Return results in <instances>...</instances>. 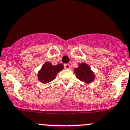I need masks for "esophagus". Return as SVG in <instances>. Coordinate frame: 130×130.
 <instances>
[{"label": "esophagus", "mask_w": 130, "mask_h": 130, "mask_svg": "<svg viewBox=\"0 0 130 130\" xmlns=\"http://www.w3.org/2000/svg\"><path fill=\"white\" fill-rule=\"evenodd\" d=\"M64 68L65 69H70V65L69 64H65V65H64Z\"/></svg>", "instance_id": "34e87169"}]
</instances>
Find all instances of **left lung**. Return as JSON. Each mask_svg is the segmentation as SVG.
Here are the masks:
<instances>
[{
  "instance_id": "obj_1",
  "label": "left lung",
  "mask_w": 130,
  "mask_h": 130,
  "mask_svg": "<svg viewBox=\"0 0 130 130\" xmlns=\"http://www.w3.org/2000/svg\"><path fill=\"white\" fill-rule=\"evenodd\" d=\"M74 74L76 77L81 81L85 83H91L94 79V74L91 70L89 65L86 63H82L79 64V67L74 69Z\"/></svg>"
}]
</instances>
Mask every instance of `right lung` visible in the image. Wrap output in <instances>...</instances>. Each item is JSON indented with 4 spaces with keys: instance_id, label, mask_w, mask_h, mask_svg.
<instances>
[{
    "instance_id": "add662e5",
    "label": "right lung",
    "mask_w": 130,
    "mask_h": 130,
    "mask_svg": "<svg viewBox=\"0 0 130 130\" xmlns=\"http://www.w3.org/2000/svg\"><path fill=\"white\" fill-rule=\"evenodd\" d=\"M63 69L61 64L53 65L50 62H46L37 74L39 80L42 83H50L56 78L58 73Z\"/></svg>"
}]
</instances>
